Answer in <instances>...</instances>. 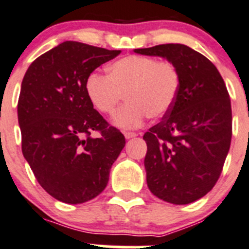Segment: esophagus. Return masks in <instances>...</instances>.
I'll list each match as a JSON object with an SVG mask.
<instances>
[{
    "label": "esophagus",
    "instance_id": "esophagus-1",
    "mask_svg": "<svg viewBox=\"0 0 249 249\" xmlns=\"http://www.w3.org/2000/svg\"><path fill=\"white\" fill-rule=\"evenodd\" d=\"M124 137L125 139H132V138L137 137V133H133V132H124Z\"/></svg>",
    "mask_w": 249,
    "mask_h": 249
}]
</instances>
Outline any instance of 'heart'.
<instances>
[{
  "mask_svg": "<svg viewBox=\"0 0 249 249\" xmlns=\"http://www.w3.org/2000/svg\"><path fill=\"white\" fill-rule=\"evenodd\" d=\"M180 87V73L173 63L152 56L128 55L107 66V76L93 72L85 90L97 111L111 115L122 100L112 124L122 129L140 127L147 119H161L171 111Z\"/></svg>",
  "mask_w": 249,
  "mask_h": 249,
  "instance_id": "obj_1",
  "label": "heart"
}]
</instances>
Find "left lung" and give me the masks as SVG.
I'll use <instances>...</instances> for the list:
<instances>
[{
    "instance_id": "obj_1",
    "label": "left lung",
    "mask_w": 249,
    "mask_h": 249,
    "mask_svg": "<svg viewBox=\"0 0 249 249\" xmlns=\"http://www.w3.org/2000/svg\"><path fill=\"white\" fill-rule=\"evenodd\" d=\"M134 52L167 59L180 73L171 111L142 137L147 186L166 202H195L215 185L230 149L232 116L225 83L211 60L185 44Z\"/></svg>"
}]
</instances>
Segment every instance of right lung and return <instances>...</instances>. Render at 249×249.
<instances>
[{
    "mask_svg": "<svg viewBox=\"0 0 249 249\" xmlns=\"http://www.w3.org/2000/svg\"><path fill=\"white\" fill-rule=\"evenodd\" d=\"M120 53L65 41L34 60L21 82L23 155L42 188L64 203L97 197L124 147V134L107 124L85 90L88 76Z\"/></svg>",
    "mask_w": 249,
    "mask_h": 249,
    "instance_id": "1",
    "label": "right lung"
}]
</instances>
